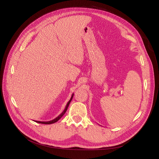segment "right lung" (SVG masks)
<instances>
[{
	"instance_id": "1",
	"label": "right lung",
	"mask_w": 159,
	"mask_h": 159,
	"mask_svg": "<svg viewBox=\"0 0 159 159\" xmlns=\"http://www.w3.org/2000/svg\"><path fill=\"white\" fill-rule=\"evenodd\" d=\"M73 96H74V93L71 95V98H70V99L69 102H68V103H67V105H66V107H65L64 110L63 111V112H62L60 115H58V116H57L56 118H55L54 119H53V120H52V121H36V123H41V124H47V125L52 124V123H54L57 122V121H58V120H59V119H60L62 116H63V115L65 114V113L66 112V111H67V109H68V107L69 105H70V102H71V101L72 98H73Z\"/></svg>"
}]
</instances>
